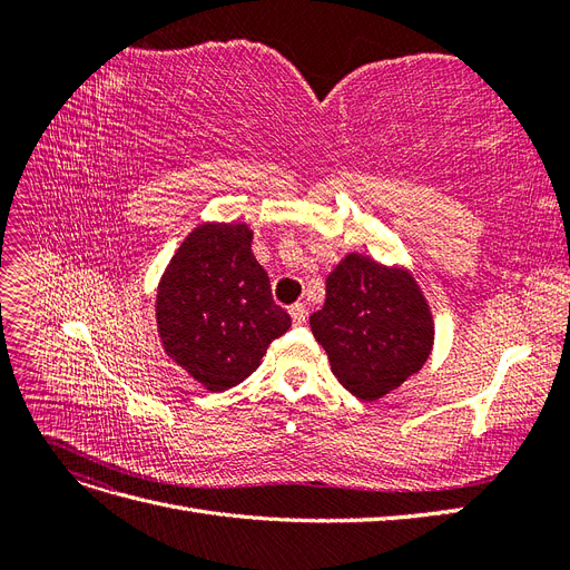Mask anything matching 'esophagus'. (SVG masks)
Masks as SVG:
<instances>
[{"mask_svg":"<svg viewBox=\"0 0 570 570\" xmlns=\"http://www.w3.org/2000/svg\"><path fill=\"white\" fill-rule=\"evenodd\" d=\"M289 316H292V323L295 325H304L306 323V316H308V312H306V306L304 304H292L289 306Z\"/></svg>","mask_w":570,"mask_h":570,"instance_id":"1","label":"esophagus"}]
</instances>
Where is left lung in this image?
Instances as JSON below:
<instances>
[{"mask_svg": "<svg viewBox=\"0 0 570 570\" xmlns=\"http://www.w3.org/2000/svg\"><path fill=\"white\" fill-rule=\"evenodd\" d=\"M337 381L375 402L419 373L435 321L413 273L350 252L325 278V304L308 318Z\"/></svg>", "mask_w": 570, "mask_h": 570, "instance_id": "left-lung-1", "label": "left lung"}]
</instances>
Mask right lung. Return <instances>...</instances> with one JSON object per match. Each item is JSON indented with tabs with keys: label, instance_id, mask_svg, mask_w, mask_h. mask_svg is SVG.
Listing matches in <instances>:
<instances>
[{
	"label": "right lung",
	"instance_id": "obj_1",
	"mask_svg": "<svg viewBox=\"0 0 570 570\" xmlns=\"http://www.w3.org/2000/svg\"><path fill=\"white\" fill-rule=\"evenodd\" d=\"M252 237L247 223H202L183 239L157 287L161 347L209 392L243 383L292 325L273 302Z\"/></svg>",
	"mask_w": 570,
	"mask_h": 570
}]
</instances>
